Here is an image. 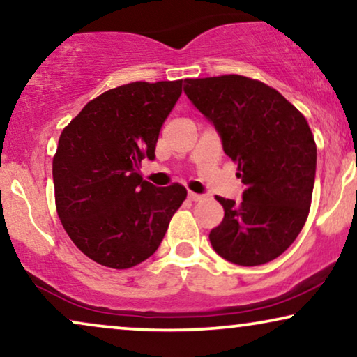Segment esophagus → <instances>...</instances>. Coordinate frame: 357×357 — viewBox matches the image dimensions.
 <instances>
[{"label":"esophagus","instance_id":"34e87169","mask_svg":"<svg viewBox=\"0 0 357 357\" xmlns=\"http://www.w3.org/2000/svg\"><path fill=\"white\" fill-rule=\"evenodd\" d=\"M188 198H190V200H192V202H202L205 197L198 195V193H195V192H188Z\"/></svg>","mask_w":357,"mask_h":357}]
</instances>
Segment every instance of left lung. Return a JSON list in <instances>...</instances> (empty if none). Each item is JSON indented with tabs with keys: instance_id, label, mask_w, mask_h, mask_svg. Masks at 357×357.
I'll return each instance as SVG.
<instances>
[{
	"instance_id": "1",
	"label": "left lung",
	"mask_w": 357,
	"mask_h": 357,
	"mask_svg": "<svg viewBox=\"0 0 357 357\" xmlns=\"http://www.w3.org/2000/svg\"><path fill=\"white\" fill-rule=\"evenodd\" d=\"M183 90L215 124L246 187L243 202L216 197L225 218L210 233L213 249L244 267L274 261L312 205L317 144L307 119L275 88L243 75L187 78Z\"/></svg>"
}]
</instances>
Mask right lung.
Instances as JSON below:
<instances>
[{
	"label": "right lung",
	"instance_id": "1",
	"mask_svg": "<svg viewBox=\"0 0 357 357\" xmlns=\"http://www.w3.org/2000/svg\"><path fill=\"white\" fill-rule=\"evenodd\" d=\"M182 80L132 82L83 106L63 128L52 162L55 208L73 244L91 261L129 269L157 251L187 188L154 187L139 174L154 159L162 124Z\"/></svg>",
	"mask_w": 357,
	"mask_h": 357
}]
</instances>
